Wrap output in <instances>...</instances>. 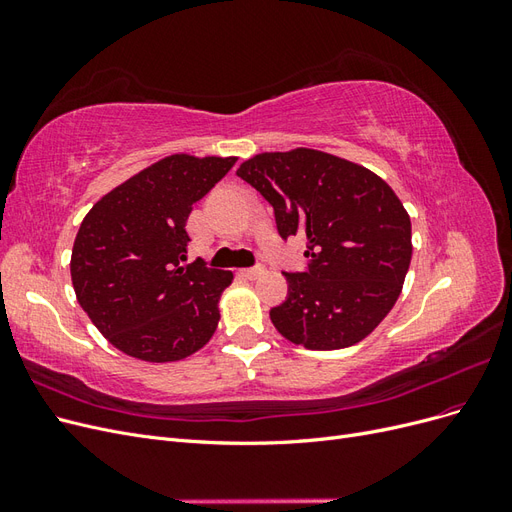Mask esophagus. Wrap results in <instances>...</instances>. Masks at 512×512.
<instances>
[{
    "mask_svg": "<svg viewBox=\"0 0 512 512\" xmlns=\"http://www.w3.org/2000/svg\"><path fill=\"white\" fill-rule=\"evenodd\" d=\"M241 275L245 280H256V277L265 275V267H250V269H241Z\"/></svg>",
    "mask_w": 512,
    "mask_h": 512,
    "instance_id": "esophagus-1",
    "label": "esophagus"
}]
</instances>
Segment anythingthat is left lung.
<instances>
[{"mask_svg":"<svg viewBox=\"0 0 512 512\" xmlns=\"http://www.w3.org/2000/svg\"><path fill=\"white\" fill-rule=\"evenodd\" d=\"M237 175L275 211L282 239H305L307 269L284 273L288 297L271 322L288 342L339 350L391 312L412 258V224L391 185L318 149L258 153Z\"/></svg>","mask_w":512,"mask_h":512,"instance_id":"1","label":"left lung"}]
</instances>
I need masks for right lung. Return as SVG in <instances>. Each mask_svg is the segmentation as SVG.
Wrapping results in <instances>:
<instances>
[{
  "label": "right lung",
  "instance_id": "add662e5",
  "mask_svg": "<svg viewBox=\"0 0 512 512\" xmlns=\"http://www.w3.org/2000/svg\"><path fill=\"white\" fill-rule=\"evenodd\" d=\"M237 158L175 153L117 185L76 232L70 273L81 307L117 350L149 363L181 361L220 322L232 271L188 260V218Z\"/></svg>",
  "mask_w": 512,
  "mask_h": 512
}]
</instances>
